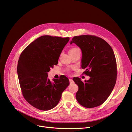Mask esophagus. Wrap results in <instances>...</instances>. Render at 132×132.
Returning a JSON list of instances; mask_svg holds the SVG:
<instances>
[{
  "label": "esophagus",
  "mask_w": 132,
  "mask_h": 132,
  "mask_svg": "<svg viewBox=\"0 0 132 132\" xmlns=\"http://www.w3.org/2000/svg\"><path fill=\"white\" fill-rule=\"evenodd\" d=\"M69 82H70V84H73V82H74V81H73V80L72 79H69Z\"/></svg>",
  "instance_id": "esophagus-1"
}]
</instances>
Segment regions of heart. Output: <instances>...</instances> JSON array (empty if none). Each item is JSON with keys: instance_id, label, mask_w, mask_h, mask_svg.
<instances>
[{"instance_id": "b5f03b06", "label": "heart", "mask_w": 132, "mask_h": 132, "mask_svg": "<svg viewBox=\"0 0 132 132\" xmlns=\"http://www.w3.org/2000/svg\"><path fill=\"white\" fill-rule=\"evenodd\" d=\"M77 50H80L79 48L78 47H73V48H71L70 50H69V52H75Z\"/></svg>"}]
</instances>
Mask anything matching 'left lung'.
I'll return each mask as SVG.
<instances>
[{"instance_id":"8db88e82","label":"left lung","mask_w":132,"mask_h":132,"mask_svg":"<svg viewBox=\"0 0 132 132\" xmlns=\"http://www.w3.org/2000/svg\"><path fill=\"white\" fill-rule=\"evenodd\" d=\"M82 52L81 68L90 78L82 82L78 77L72 80L78 86L76 98L82 106L92 108L101 105L113 89L117 76L115 55L110 45L100 37L84 35L74 36L70 41Z\"/></svg>"}]
</instances>
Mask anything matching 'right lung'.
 <instances>
[{
	"label": "right lung",
	"instance_id": "right-lung-1",
	"mask_svg": "<svg viewBox=\"0 0 132 132\" xmlns=\"http://www.w3.org/2000/svg\"><path fill=\"white\" fill-rule=\"evenodd\" d=\"M69 37L43 35L31 43L21 53L17 73L22 95L35 108L47 111L59 103L63 92L69 86L67 77L48 78V72L57 65L59 59Z\"/></svg>",
	"mask_w": 132,
	"mask_h": 132
}]
</instances>
